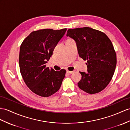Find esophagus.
Listing matches in <instances>:
<instances>
[{
    "mask_svg": "<svg viewBox=\"0 0 130 130\" xmlns=\"http://www.w3.org/2000/svg\"><path fill=\"white\" fill-rule=\"evenodd\" d=\"M67 73L68 74H72L74 72L73 71H67Z\"/></svg>",
    "mask_w": 130,
    "mask_h": 130,
    "instance_id": "1",
    "label": "esophagus"
}]
</instances>
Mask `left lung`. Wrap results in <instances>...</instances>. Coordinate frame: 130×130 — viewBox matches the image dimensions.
I'll return each mask as SVG.
<instances>
[{
	"instance_id": "8db88e82",
	"label": "left lung",
	"mask_w": 130,
	"mask_h": 130,
	"mask_svg": "<svg viewBox=\"0 0 130 130\" xmlns=\"http://www.w3.org/2000/svg\"><path fill=\"white\" fill-rule=\"evenodd\" d=\"M67 36L77 44L78 54L87 61L88 72H80L79 88L89 94L105 89L111 80L116 66V55L106 35L90 27L69 29Z\"/></svg>"
}]
</instances>
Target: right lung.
Returning a JSON list of instances; mask_svg holds the SVG:
<instances>
[{"mask_svg": "<svg viewBox=\"0 0 130 130\" xmlns=\"http://www.w3.org/2000/svg\"><path fill=\"white\" fill-rule=\"evenodd\" d=\"M66 31L67 28L33 31L21 43L19 59L21 74L27 86L38 95L50 96L61 86L66 70L55 71L46 67L45 64Z\"/></svg>", "mask_w": 130, "mask_h": 130, "instance_id": "right-lung-1", "label": "right lung"}]
</instances>
